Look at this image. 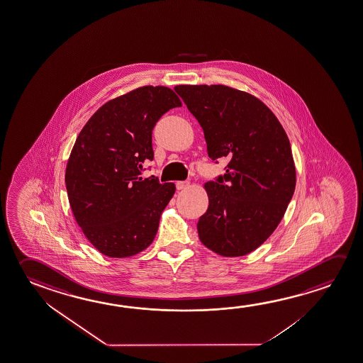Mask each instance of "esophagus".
<instances>
[{
  "mask_svg": "<svg viewBox=\"0 0 363 363\" xmlns=\"http://www.w3.org/2000/svg\"><path fill=\"white\" fill-rule=\"evenodd\" d=\"M189 186H190V182H189V181H179V182L176 184L177 190H184V189H187Z\"/></svg>",
  "mask_w": 363,
  "mask_h": 363,
  "instance_id": "1",
  "label": "esophagus"
}]
</instances>
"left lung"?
Returning a JSON list of instances; mask_svg holds the SVG:
<instances>
[{
    "mask_svg": "<svg viewBox=\"0 0 363 363\" xmlns=\"http://www.w3.org/2000/svg\"><path fill=\"white\" fill-rule=\"evenodd\" d=\"M174 90L203 129L208 157L229 161L223 176L203 184L208 207L199 238L221 257H244L278 228L296 190L289 138L268 106L246 91L221 84Z\"/></svg>",
    "mask_w": 363,
    "mask_h": 363,
    "instance_id": "left-lung-1",
    "label": "left lung"
}]
</instances>
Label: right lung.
Segmentation results:
<instances>
[{
    "mask_svg": "<svg viewBox=\"0 0 363 363\" xmlns=\"http://www.w3.org/2000/svg\"><path fill=\"white\" fill-rule=\"evenodd\" d=\"M181 106L172 89L145 85L106 101L80 130L65 171L67 197L85 238L103 255L133 257L155 240L176 186L142 179L140 171L153 160L158 119Z\"/></svg>",
    "mask_w": 363,
    "mask_h": 363,
    "instance_id": "right-lung-1",
    "label": "right lung"
}]
</instances>
